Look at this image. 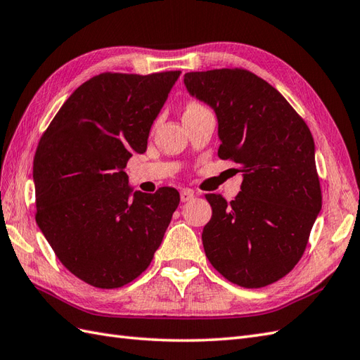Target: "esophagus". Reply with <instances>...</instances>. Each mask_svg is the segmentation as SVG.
Returning a JSON list of instances; mask_svg holds the SVG:
<instances>
[{
	"label": "esophagus",
	"instance_id": "esophagus-1",
	"mask_svg": "<svg viewBox=\"0 0 360 360\" xmlns=\"http://www.w3.org/2000/svg\"><path fill=\"white\" fill-rule=\"evenodd\" d=\"M195 198V191L190 190V188H184L181 190V202H188Z\"/></svg>",
	"mask_w": 360,
	"mask_h": 360
}]
</instances>
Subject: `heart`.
<instances>
[{
    "label": "heart",
    "instance_id": "obj_1",
    "mask_svg": "<svg viewBox=\"0 0 360 360\" xmlns=\"http://www.w3.org/2000/svg\"><path fill=\"white\" fill-rule=\"evenodd\" d=\"M199 108H202V105H199V103H188L186 106V110H184V112H190V110H196Z\"/></svg>",
    "mask_w": 360,
    "mask_h": 360
}]
</instances>
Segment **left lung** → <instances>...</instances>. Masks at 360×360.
Listing matches in <instances>:
<instances>
[{
	"label": "left lung",
	"mask_w": 360,
	"mask_h": 360,
	"mask_svg": "<svg viewBox=\"0 0 360 360\" xmlns=\"http://www.w3.org/2000/svg\"><path fill=\"white\" fill-rule=\"evenodd\" d=\"M190 96L214 109L219 158L240 165L234 200L205 195L213 216L202 243L226 280L248 289L288 275L322 205L315 143L306 122L268 82L242 68L187 72Z\"/></svg>",
	"instance_id": "8db88e82"
}]
</instances>
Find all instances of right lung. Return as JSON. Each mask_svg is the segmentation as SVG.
Masks as SVG:
<instances>
[{
	"label": "right lung",
	"mask_w": 360,
	"mask_h": 360,
	"mask_svg": "<svg viewBox=\"0 0 360 360\" xmlns=\"http://www.w3.org/2000/svg\"><path fill=\"white\" fill-rule=\"evenodd\" d=\"M181 71L103 72L80 85L41 136L33 162L36 224L60 263L98 289L141 275L179 193L132 191L123 169L144 153L150 127Z\"/></svg>",
	"instance_id": "obj_1"
}]
</instances>
